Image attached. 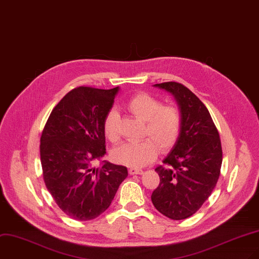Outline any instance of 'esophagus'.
<instances>
[{
    "label": "esophagus",
    "instance_id": "obj_1",
    "mask_svg": "<svg viewBox=\"0 0 259 259\" xmlns=\"http://www.w3.org/2000/svg\"><path fill=\"white\" fill-rule=\"evenodd\" d=\"M143 173V170L138 167H130L129 168V174L130 175H140Z\"/></svg>",
    "mask_w": 259,
    "mask_h": 259
}]
</instances>
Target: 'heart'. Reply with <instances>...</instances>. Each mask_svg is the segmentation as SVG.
<instances>
[{
  "instance_id": "1",
  "label": "heart",
  "mask_w": 259,
  "mask_h": 259,
  "mask_svg": "<svg viewBox=\"0 0 259 259\" xmlns=\"http://www.w3.org/2000/svg\"><path fill=\"white\" fill-rule=\"evenodd\" d=\"M126 109L137 118L145 121L144 133L150 136L138 141H130L112 150L113 159L128 166H144L158 154V146L167 149L175 144L181 127V117L174 107H162V103L152 96L141 93L126 103ZM104 135L111 142L119 140L118 113L110 110L103 120Z\"/></svg>"
}]
</instances>
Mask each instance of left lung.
<instances>
[{"label": "left lung", "instance_id": "1", "mask_svg": "<svg viewBox=\"0 0 259 259\" xmlns=\"http://www.w3.org/2000/svg\"><path fill=\"white\" fill-rule=\"evenodd\" d=\"M173 96L181 127L173 148L155 170L160 184L151 194L159 212L184 220L202 207L213 191L222 165V147L210 113L196 96L177 82L155 84Z\"/></svg>", "mask_w": 259, "mask_h": 259}]
</instances>
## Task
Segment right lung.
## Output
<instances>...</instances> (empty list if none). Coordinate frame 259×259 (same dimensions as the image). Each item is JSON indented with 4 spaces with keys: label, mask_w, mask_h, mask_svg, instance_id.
Instances as JSON below:
<instances>
[{
    "label": "right lung",
    "mask_w": 259,
    "mask_h": 259,
    "mask_svg": "<svg viewBox=\"0 0 259 259\" xmlns=\"http://www.w3.org/2000/svg\"><path fill=\"white\" fill-rule=\"evenodd\" d=\"M119 88L80 86L67 94L51 112L40 139V161L46 187L63 211L90 221L107 210L127 167L102 161L105 155L103 120Z\"/></svg>",
    "instance_id": "1"
}]
</instances>
